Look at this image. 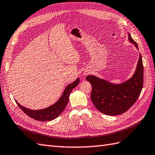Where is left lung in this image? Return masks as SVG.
Wrapping results in <instances>:
<instances>
[{"label": "left lung", "mask_w": 155, "mask_h": 155, "mask_svg": "<svg viewBox=\"0 0 155 155\" xmlns=\"http://www.w3.org/2000/svg\"><path fill=\"white\" fill-rule=\"evenodd\" d=\"M129 35V40L138 49L137 43ZM92 85L91 100L97 110L108 116H117L127 111L134 105L143 86V64L140 54L134 76L121 84H113L92 75L86 77Z\"/></svg>", "instance_id": "8db88e82"}]
</instances>
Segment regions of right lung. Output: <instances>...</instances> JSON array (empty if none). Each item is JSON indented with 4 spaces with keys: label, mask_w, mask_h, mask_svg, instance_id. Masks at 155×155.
<instances>
[{
    "label": "right lung",
    "mask_w": 155,
    "mask_h": 155,
    "mask_svg": "<svg viewBox=\"0 0 155 155\" xmlns=\"http://www.w3.org/2000/svg\"><path fill=\"white\" fill-rule=\"evenodd\" d=\"M79 82H80V80H79V78H77L73 83L67 85L62 96H61L58 101L51 106L47 107L45 109L39 110H31L21 106L20 104L17 102V101H16V102L20 108L25 114L28 115L29 117L40 121H51L58 117L63 112V111L65 108L67 104H68V102H69V95L71 91L78 85Z\"/></svg>",
    "instance_id": "right-lung-1"
}]
</instances>
